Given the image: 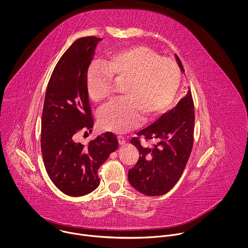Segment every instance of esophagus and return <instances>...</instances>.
Returning a JSON list of instances; mask_svg holds the SVG:
<instances>
[{
    "instance_id": "34e87169",
    "label": "esophagus",
    "mask_w": 248,
    "mask_h": 248,
    "mask_svg": "<svg viewBox=\"0 0 248 248\" xmlns=\"http://www.w3.org/2000/svg\"><path fill=\"white\" fill-rule=\"evenodd\" d=\"M117 140H118V142H119L120 145H123V144H125V142H126V140H125V138H124L123 136H118V137H117Z\"/></svg>"
}]
</instances>
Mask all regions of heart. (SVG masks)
Returning <instances> with one entry per match:
<instances>
[{"mask_svg": "<svg viewBox=\"0 0 248 248\" xmlns=\"http://www.w3.org/2000/svg\"><path fill=\"white\" fill-rule=\"evenodd\" d=\"M112 77L127 81L123 101L113 102L101 112L102 129L124 133L141 120L162 114L172 105L180 84L177 64L142 45L108 53L106 61H95L88 71L86 88L91 99L101 103L112 93Z\"/></svg>", "mask_w": 248, "mask_h": 248, "instance_id": "obj_1", "label": "heart"}]
</instances>
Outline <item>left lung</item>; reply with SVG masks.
Instances as JSON below:
<instances>
[{
  "label": "left lung",
  "instance_id": "left-lung-1",
  "mask_svg": "<svg viewBox=\"0 0 248 248\" xmlns=\"http://www.w3.org/2000/svg\"><path fill=\"white\" fill-rule=\"evenodd\" d=\"M176 59L184 72L177 54ZM194 101L191 92H188L176 108L131 140L140 152L138 162L128 173L131 185L151 197L169 192L181 177L189 159L194 143ZM141 138L153 140L154 144L151 147L143 146Z\"/></svg>",
  "mask_w": 248,
  "mask_h": 248
}]
</instances>
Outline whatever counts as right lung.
Wrapping results in <instances>:
<instances>
[{"mask_svg":"<svg viewBox=\"0 0 248 248\" xmlns=\"http://www.w3.org/2000/svg\"><path fill=\"white\" fill-rule=\"evenodd\" d=\"M101 39H77L51 73L46 92L41 124V150L51 181L64 194L80 197L100 183L98 169L118 147L114 134L107 132L87 146L74 141L81 131L92 132L94 119L86 88L88 69Z\"/></svg>","mask_w":248,"mask_h":248,"instance_id":"right-lung-1","label":"right lung"}]
</instances>
